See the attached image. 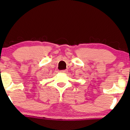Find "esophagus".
<instances>
[{
  "mask_svg": "<svg viewBox=\"0 0 130 130\" xmlns=\"http://www.w3.org/2000/svg\"><path fill=\"white\" fill-rule=\"evenodd\" d=\"M60 72H61V73H68V70H61Z\"/></svg>",
  "mask_w": 130,
  "mask_h": 130,
  "instance_id": "1",
  "label": "esophagus"
}]
</instances>
